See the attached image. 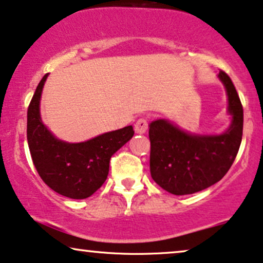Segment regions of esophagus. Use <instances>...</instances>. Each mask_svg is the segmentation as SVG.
Here are the masks:
<instances>
[{"label":"esophagus","mask_w":263,"mask_h":263,"mask_svg":"<svg viewBox=\"0 0 263 263\" xmlns=\"http://www.w3.org/2000/svg\"><path fill=\"white\" fill-rule=\"evenodd\" d=\"M135 131L137 134H145L148 131V120L145 118L138 119L135 124Z\"/></svg>","instance_id":"esophagus-1"}]
</instances>
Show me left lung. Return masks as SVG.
<instances>
[{"label":"left lung","mask_w":263,"mask_h":263,"mask_svg":"<svg viewBox=\"0 0 263 263\" xmlns=\"http://www.w3.org/2000/svg\"><path fill=\"white\" fill-rule=\"evenodd\" d=\"M228 96L232 125L223 135L194 136L166 120L149 125L151 175L162 189L175 195L193 194L217 183L235 160L242 137V105L229 76L220 70Z\"/></svg>","instance_id":"left-lung-1"}]
</instances>
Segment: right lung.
I'll use <instances>...</instances> for the list:
<instances>
[{"label":"right lung","mask_w":263,"mask_h":263,"mask_svg":"<svg viewBox=\"0 0 263 263\" xmlns=\"http://www.w3.org/2000/svg\"><path fill=\"white\" fill-rule=\"evenodd\" d=\"M47 75L40 81L28 108L30 154L40 177L49 188L64 197L86 199L104 183L111 155L132 138L134 127L126 126L82 143L59 141L40 118V98Z\"/></svg>","instance_id":"right-lung-1"}]
</instances>
